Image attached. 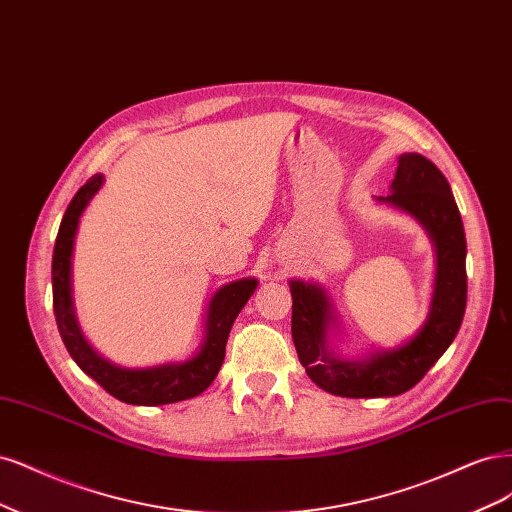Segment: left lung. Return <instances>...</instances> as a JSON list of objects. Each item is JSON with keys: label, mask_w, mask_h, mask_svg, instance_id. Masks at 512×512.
<instances>
[{"label": "left lung", "mask_w": 512, "mask_h": 512, "mask_svg": "<svg viewBox=\"0 0 512 512\" xmlns=\"http://www.w3.org/2000/svg\"><path fill=\"white\" fill-rule=\"evenodd\" d=\"M381 202L417 217L436 242L438 272L434 300L421 332L393 351L366 361H342L325 349L332 308L317 285L291 280V334L310 381L340 398H391L415 387L449 349L464 321L468 276L466 234L447 178L430 159L404 153Z\"/></svg>", "instance_id": "left-lung-1"}]
</instances>
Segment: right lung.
Wrapping results in <instances>:
<instances>
[{"mask_svg": "<svg viewBox=\"0 0 512 512\" xmlns=\"http://www.w3.org/2000/svg\"><path fill=\"white\" fill-rule=\"evenodd\" d=\"M104 176L95 174L85 185L78 189L68 210L63 214L59 225V234L53 251V308L61 340L65 349L72 355L78 368L89 374L93 381L100 383L112 398L125 404L136 406H161L180 400H189L200 395L210 383L217 378L223 357L229 329H232L238 312L244 308L253 295L257 280L242 278L236 283L221 287L210 302L208 321H206V338L202 351L185 364H168L144 370H125L112 366L110 361L97 355L87 340L82 338L76 325L74 308H72V249L74 236L80 221L82 210L87 208L91 197L102 187Z\"/></svg>", "mask_w": 512, "mask_h": 512, "instance_id": "obj_1", "label": "right lung"}]
</instances>
